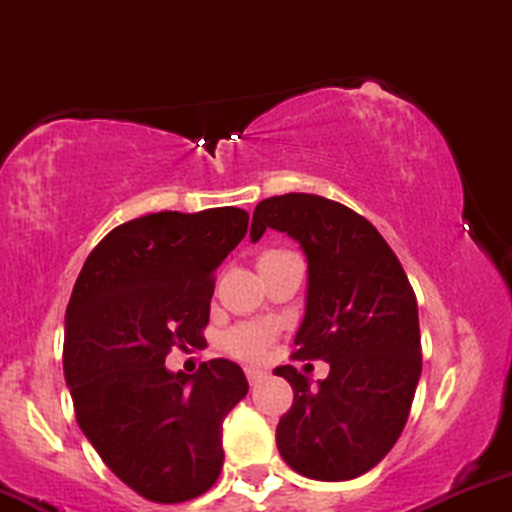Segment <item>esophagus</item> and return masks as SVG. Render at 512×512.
I'll list each match as a JSON object with an SVG mask.
<instances>
[{"label": "esophagus", "instance_id": "esophagus-1", "mask_svg": "<svg viewBox=\"0 0 512 512\" xmlns=\"http://www.w3.org/2000/svg\"><path fill=\"white\" fill-rule=\"evenodd\" d=\"M265 374H267V371L260 369V366H245V376H247V381H250V384H257V381H260Z\"/></svg>", "mask_w": 512, "mask_h": 512}]
</instances>
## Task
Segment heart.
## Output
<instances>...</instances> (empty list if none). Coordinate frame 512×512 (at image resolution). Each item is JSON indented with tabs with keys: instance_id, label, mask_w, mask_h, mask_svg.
<instances>
[{
	"instance_id": "heart-1",
	"label": "heart",
	"mask_w": 512,
	"mask_h": 512,
	"mask_svg": "<svg viewBox=\"0 0 512 512\" xmlns=\"http://www.w3.org/2000/svg\"><path fill=\"white\" fill-rule=\"evenodd\" d=\"M287 250H267L262 252L260 260L272 255H282ZM277 337V324L275 322H242L235 324L232 329H227L223 337V349L227 354L237 356V359L245 361H257L262 359Z\"/></svg>"
}]
</instances>
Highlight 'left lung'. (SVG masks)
<instances>
[{
	"mask_svg": "<svg viewBox=\"0 0 512 512\" xmlns=\"http://www.w3.org/2000/svg\"><path fill=\"white\" fill-rule=\"evenodd\" d=\"M287 232L307 255V309L294 359H322L327 379L309 384L277 366L294 391L277 423V448L292 471L352 480L399 441L421 376L418 304L384 237L352 208L309 193L262 200L250 237Z\"/></svg>",
	"mask_w": 512,
	"mask_h": 512,
	"instance_id": "1",
	"label": "left lung"
}]
</instances>
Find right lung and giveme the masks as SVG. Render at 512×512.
<instances>
[{
  "instance_id": "add662e5",
  "label": "right lung",
  "mask_w": 512,
  "mask_h": 512,
  "mask_svg": "<svg viewBox=\"0 0 512 512\" xmlns=\"http://www.w3.org/2000/svg\"><path fill=\"white\" fill-rule=\"evenodd\" d=\"M240 208L153 213L113 227L66 307L64 376L101 461L153 503H183L223 471V421L247 394L235 361L165 369L205 342L215 270L245 237Z\"/></svg>"
}]
</instances>
